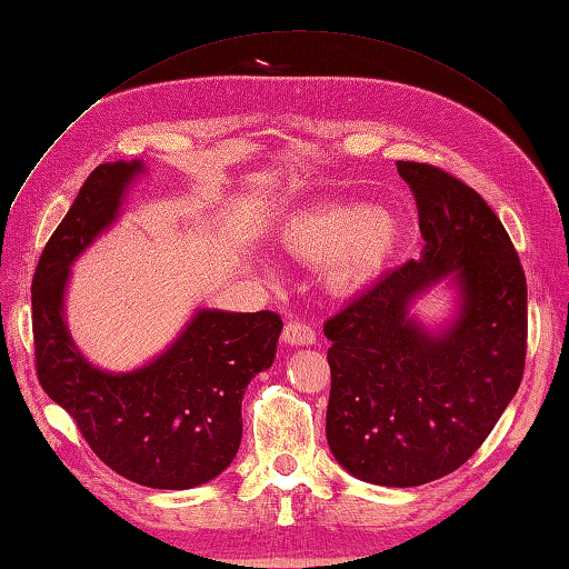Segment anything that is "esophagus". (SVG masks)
Returning a JSON list of instances; mask_svg holds the SVG:
<instances>
[{
  "label": "esophagus",
  "instance_id": "obj_1",
  "mask_svg": "<svg viewBox=\"0 0 569 569\" xmlns=\"http://www.w3.org/2000/svg\"><path fill=\"white\" fill-rule=\"evenodd\" d=\"M283 342L291 345V347H308V345L316 342V330H312L310 325H306V322L291 320L283 330Z\"/></svg>",
  "mask_w": 569,
  "mask_h": 569
}]
</instances>
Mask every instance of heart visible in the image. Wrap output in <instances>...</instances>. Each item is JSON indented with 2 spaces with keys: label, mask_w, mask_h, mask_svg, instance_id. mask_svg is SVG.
I'll use <instances>...</instances> for the list:
<instances>
[{
  "label": "heart",
  "mask_w": 569,
  "mask_h": 569,
  "mask_svg": "<svg viewBox=\"0 0 569 569\" xmlns=\"http://www.w3.org/2000/svg\"><path fill=\"white\" fill-rule=\"evenodd\" d=\"M281 244L300 263L325 266L337 293H359L377 283L403 244V227L369 202H328L293 214Z\"/></svg>",
  "instance_id": "obj_1"
}]
</instances>
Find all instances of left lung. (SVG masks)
<instances>
[{
    "mask_svg": "<svg viewBox=\"0 0 569 569\" xmlns=\"http://www.w3.org/2000/svg\"><path fill=\"white\" fill-rule=\"evenodd\" d=\"M396 168L416 196L426 247L325 322V432L352 477L420 487L462 467L521 386L528 288L477 190L428 163ZM440 282L453 291V312L428 329L412 306Z\"/></svg>",
    "mask_w": 569,
    "mask_h": 569,
    "instance_id": "obj_1",
    "label": "left lung"
}]
</instances>
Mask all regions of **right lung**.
Returning a JSON list of instances; mask_svg holds the SVG:
<instances>
[{"mask_svg":"<svg viewBox=\"0 0 569 569\" xmlns=\"http://www.w3.org/2000/svg\"><path fill=\"white\" fill-rule=\"evenodd\" d=\"M143 161L94 168L33 273V347L43 391L76 420L107 467L151 489L208 485L241 442V398L276 359V312L200 308L159 357L107 371L80 352L66 320L70 266L110 229Z\"/></svg>","mask_w":569,"mask_h":569,"instance_id":"right-lung-1","label":"right lung"}]
</instances>
